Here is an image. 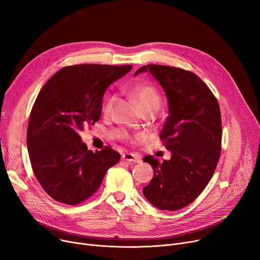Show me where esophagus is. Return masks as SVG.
<instances>
[{
    "label": "esophagus",
    "mask_w": 260,
    "mask_h": 260,
    "mask_svg": "<svg viewBox=\"0 0 260 260\" xmlns=\"http://www.w3.org/2000/svg\"><path fill=\"white\" fill-rule=\"evenodd\" d=\"M122 160L127 161V162H132V163H139L141 162V158L138 155H135L132 153H126V154H123L122 155Z\"/></svg>",
    "instance_id": "1"
}]
</instances>
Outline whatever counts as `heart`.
<instances>
[{
    "label": "heart",
    "mask_w": 260,
    "mask_h": 260,
    "mask_svg": "<svg viewBox=\"0 0 260 260\" xmlns=\"http://www.w3.org/2000/svg\"><path fill=\"white\" fill-rule=\"evenodd\" d=\"M132 93L136 101L138 102L141 109L148 107V106H159L160 98L157 93V91L152 87L147 85H139L135 86L132 89ZM115 102V97H109L104 105H103V111L104 113H109L112 111L113 105Z\"/></svg>",
    "instance_id": "b5f03b06"
}]
</instances>
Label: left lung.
<instances>
[{
    "label": "left lung",
    "instance_id": "1",
    "mask_svg": "<svg viewBox=\"0 0 260 260\" xmlns=\"http://www.w3.org/2000/svg\"><path fill=\"white\" fill-rule=\"evenodd\" d=\"M146 72L167 95L169 117L159 137L172 156L163 163L144 157L154 176L143 194L159 210L177 211L200 195L215 172L221 151L220 108L210 88L193 73L149 64L135 76Z\"/></svg>",
    "mask_w": 260,
    "mask_h": 260
}]
</instances>
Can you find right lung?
<instances>
[{
  "label": "right lung",
  "instance_id": "add662e5",
  "mask_svg": "<svg viewBox=\"0 0 260 260\" xmlns=\"http://www.w3.org/2000/svg\"><path fill=\"white\" fill-rule=\"evenodd\" d=\"M132 68L68 66L40 90L29 117L27 148L38 181L54 200L71 206L84 201L120 160V154L108 146L88 151L79 132L100 119L105 90Z\"/></svg>",
  "mask_w": 260,
  "mask_h": 260
}]
</instances>
